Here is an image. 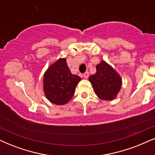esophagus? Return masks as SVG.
<instances>
[{
    "mask_svg": "<svg viewBox=\"0 0 155 155\" xmlns=\"http://www.w3.org/2000/svg\"><path fill=\"white\" fill-rule=\"evenodd\" d=\"M89 72H85V73L84 74V77L86 79H87L88 78H89Z\"/></svg>",
    "mask_w": 155,
    "mask_h": 155,
    "instance_id": "1",
    "label": "esophagus"
}]
</instances>
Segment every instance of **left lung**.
I'll return each instance as SVG.
<instances>
[{"mask_svg":"<svg viewBox=\"0 0 155 155\" xmlns=\"http://www.w3.org/2000/svg\"><path fill=\"white\" fill-rule=\"evenodd\" d=\"M96 68V74L89 78L96 94L102 100H114L117 97L122 85L121 76L104 60H101Z\"/></svg>","mask_w":155,"mask_h":155,"instance_id":"8db88e82","label":"left lung"}]
</instances>
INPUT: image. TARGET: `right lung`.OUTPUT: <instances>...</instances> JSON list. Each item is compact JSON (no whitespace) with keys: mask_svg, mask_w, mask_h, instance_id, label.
Masks as SVG:
<instances>
[{"mask_svg":"<svg viewBox=\"0 0 155 155\" xmlns=\"http://www.w3.org/2000/svg\"><path fill=\"white\" fill-rule=\"evenodd\" d=\"M81 78L71 74L66 58H59L48 66L44 74L43 91L50 102L64 105L71 100Z\"/></svg>","mask_w":155,"mask_h":155,"instance_id":"right-lung-1","label":"right lung"}]
</instances>
